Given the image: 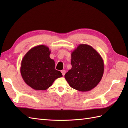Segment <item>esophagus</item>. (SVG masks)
<instances>
[{
    "mask_svg": "<svg viewBox=\"0 0 128 128\" xmlns=\"http://www.w3.org/2000/svg\"><path fill=\"white\" fill-rule=\"evenodd\" d=\"M61 72H62V76H64L65 74H66V70H61Z\"/></svg>",
    "mask_w": 128,
    "mask_h": 128,
    "instance_id": "1",
    "label": "esophagus"
}]
</instances>
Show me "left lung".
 Instances as JSON below:
<instances>
[{"mask_svg":"<svg viewBox=\"0 0 128 128\" xmlns=\"http://www.w3.org/2000/svg\"><path fill=\"white\" fill-rule=\"evenodd\" d=\"M72 69L65 78L71 88L81 92L91 90L101 80L104 62L100 54L91 46L80 44L72 54Z\"/></svg>","mask_w":128,"mask_h":128,"instance_id":"8db88e82","label":"left lung"}]
</instances>
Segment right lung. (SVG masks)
Returning a JSON list of instances; mask_svg holds the SVG:
<instances>
[{"label":"right lung","instance_id":"obj_1","mask_svg":"<svg viewBox=\"0 0 128 128\" xmlns=\"http://www.w3.org/2000/svg\"><path fill=\"white\" fill-rule=\"evenodd\" d=\"M50 54L48 47L38 45L30 50L21 60V76L35 90H46L57 78L62 76L60 72L55 69V62Z\"/></svg>","mask_w":128,"mask_h":128}]
</instances>
